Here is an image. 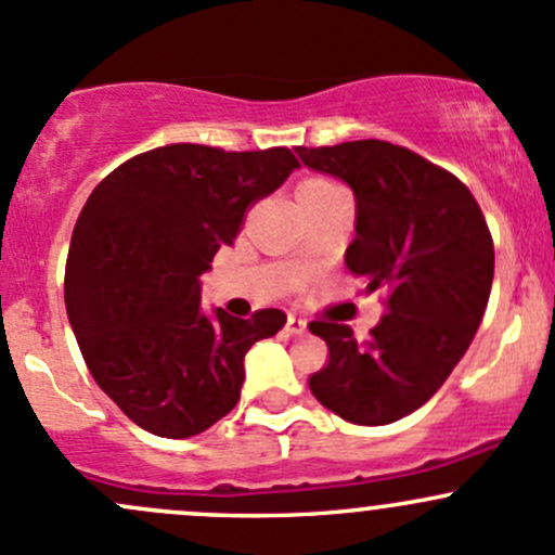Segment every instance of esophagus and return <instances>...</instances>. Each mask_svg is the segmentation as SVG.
<instances>
[{
    "label": "esophagus",
    "mask_w": 555,
    "mask_h": 555,
    "mask_svg": "<svg viewBox=\"0 0 555 555\" xmlns=\"http://www.w3.org/2000/svg\"><path fill=\"white\" fill-rule=\"evenodd\" d=\"M284 330H287L289 335H302V332L308 330V324H306V319L289 317V319H287V326H284Z\"/></svg>",
    "instance_id": "esophagus-1"
}]
</instances>
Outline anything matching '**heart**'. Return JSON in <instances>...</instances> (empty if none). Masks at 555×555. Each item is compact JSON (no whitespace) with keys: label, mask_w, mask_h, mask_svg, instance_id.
<instances>
[{"label":"heart","mask_w":555,"mask_h":555,"mask_svg":"<svg viewBox=\"0 0 555 555\" xmlns=\"http://www.w3.org/2000/svg\"><path fill=\"white\" fill-rule=\"evenodd\" d=\"M337 183H332V180H324V178H311L306 180V183L300 185V189H335Z\"/></svg>","instance_id":"heart-1"}]
</instances>
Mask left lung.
I'll return each mask as SVG.
<instances>
[{
  "mask_svg": "<svg viewBox=\"0 0 555 555\" xmlns=\"http://www.w3.org/2000/svg\"><path fill=\"white\" fill-rule=\"evenodd\" d=\"M308 170L340 178L356 199L346 266L385 289L388 313L359 343L337 322H311L330 348L311 375L319 404L356 425H388L420 410L468 351L494 276L492 233L452 172L385 140L306 149Z\"/></svg>",
  "mask_w": 555,
  "mask_h": 555,
  "instance_id": "left-lung-1",
  "label": "left lung"
}]
</instances>
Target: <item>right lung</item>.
<instances>
[{"instance_id":"1","label":"right lung","mask_w":555,"mask_h":555,"mask_svg":"<svg viewBox=\"0 0 555 555\" xmlns=\"http://www.w3.org/2000/svg\"><path fill=\"white\" fill-rule=\"evenodd\" d=\"M289 149L172 143L98 183L74 225L66 311L103 393L162 439H189L236 406L244 356L287 324L202 308L199 276L233 244L249 204L297 170Z\"/></svg>"}]
</instances>
